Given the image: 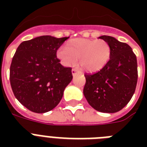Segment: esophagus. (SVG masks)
<instances>
[{
    "label": "esophagus",
    "instance_id": "34e87169",
    "mask_svg": "<svg viewBox=\"0 0 147 147\" xmlns=\"http://www.w3.org/2000/svg\"><path fill=\"white\" fill-rule=\"evenodd\" d=\"M78 72V70L76 69H72L71 70V73H72V76H75L76 74H77Z\"/></svg>",
    "mask_w": 147,
    "mask_h": 147
}]
</instances>
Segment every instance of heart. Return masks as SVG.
Returning a JSON list of instances; mask_svg holds the SVG:
<instances>
[{
  "label": "heart",
  "instance_id": "obj_1",
  "mask_svg": "<svg viewBox=\"0 0 147 147\" xmlns=\"http://www.w3.org/2000/svg\"><path fill=\"white\" fill-rule=\"evenodd\" d=\"M57 57L65 66L76 65L79 59L81 68L87 71H100L111 57V47L104 40L78 38L70 40L67 47H61Z\"/></svg>",
  "mask_w": 147,
  "mask_h": 147
}]
</instances>
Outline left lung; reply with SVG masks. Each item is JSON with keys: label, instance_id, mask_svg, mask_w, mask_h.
Masks as SVG:
<instances>
[{"label": "left lung", "instance_id": "1", "mask_svg": "<svg viewBox=\"0 0 147 147\" xmlns=\"http://www.w3.org/2000/svg\"><path fill=\"white\" fill-rule=\"evenodd\" d=\"M111 47V57L100 71L85 74L83 93L94 109L102 113L121 111L134 94L137 83V57L131 47L110 36H101Z\"/></svg>", "mask_w": 147, "mask_h": 147}]
</instances>
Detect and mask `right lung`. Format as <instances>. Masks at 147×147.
<instances>
[{
  "instance_id": "obj_1",
  "label": "right lung",
  "mask_w": 147,
  "mask_h": 147,
  "mask_svg": "<svg viewBox=\"0 0 147 147\" xmlns=\"http://www.w3.org/2000/svg\"><path fill=\"white\" fill-rule=\"evenodd\" d=\"M69 37L41 36L21 42L13 57L10 82L17 100L35 113L58 105L72 79L71 68L60 64L56 52Z\"/></svg>"
}]
</instances>
